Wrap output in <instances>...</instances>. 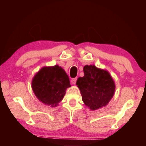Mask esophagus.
<instances>
[{
	"label": "esophagus",
	"instance_id": "esophagus-1",
	"mask_svg": "<svg viewBox=\"0 0 146 146\" xmlns=\"http://www.w3.org/2000/svg\"><path fill=\"white\" fill-rule=\"evenodd\" d=\"M76 79H77L76 78H75L71 79V83L73 84H74V85L75 84H76Z\"/></svg>",
	"mask_w": 146,
	"mask_h": 146
}]
</instances>
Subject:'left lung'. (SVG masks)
<instances>
[{
  "instance_id": "8db88e82",
  "label": "left lung",
  "mask_w": 146,
  "mask_h": 146,
  "mask_svg": "<svg viewBox=\"0 0 146 146\" xmlns=\"http://www.w3.org/2000/svg\"><path fill=\"white\" fill-rule=\"evenodd\" d=\"M84 76L78 77L76 84L80 91L82 101L91 110L105 107L115 91V83L107 70L86 65Z\"/></svg>"
}]
</instances>
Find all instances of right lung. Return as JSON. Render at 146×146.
Returning a JSON list of instances; mask_svg holds the SVG:
<instances>
[{"label":"right lung","instance_id":"obj_1","mask_svg":"<svg viewBox=\"0 0 146 146\" xmlns=\"http://www.w3.org/2000/svg\"><path fill=\"white\" fill-rule=\"evenodd\" d=\"M71 87L70 78L60 66H44L32 79L31 88L36 98L46 106L56 107Z\"/></svg>","mask_w":146,"mask_h":146}]
</instances>
